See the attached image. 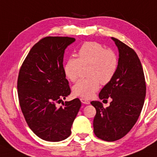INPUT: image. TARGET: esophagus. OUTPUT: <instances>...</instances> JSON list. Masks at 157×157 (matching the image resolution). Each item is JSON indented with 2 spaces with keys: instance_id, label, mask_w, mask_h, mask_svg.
Wrapping results in <instances>:
<instances>
[{
  "instance_id": "esophagus-1",
  "label": "esophagus",
  "mask_w": 157,
  "mask_h": 157,
  "mask_svg": "<svg viewBox=\"0 0 157 157\" xmlns=\"http://www.w3.org/2000/svg\"><path fill=\"white\" fill-rule=\"evenodd\" d=\"M80 101L81 102L82 104H85V105H89L90 104V101H88V100H87L86 99H85V98H81Z\"/></svg>"
}]
</instances>
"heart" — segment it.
<instances>
[{
  "instance_id": "b5f03b06",
  "label": "heart",
  "mask_w": 157,
  "mask_h": 157,
  "mask_svg": "<svg viewBox=\"0 0 157 157\" xmlns=\"http://www.w3.org/2000/svg\"><path fill=\"white\" fill-rule=\"evenodd\" d=\"M88 65V77L79 80L73 86V93L77 97L90 98L99 88L100 84L110 82L118 67L116 52L106 49L96 41H87L77 51V58H68L63 67L66 77L71 82L78 78L81 67Z\"/></svg>"
}]
</instances>
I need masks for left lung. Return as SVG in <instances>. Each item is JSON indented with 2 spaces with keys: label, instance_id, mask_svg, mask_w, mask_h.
Instances as JSON below:
<instances>
[{
  "label": "left lung",
  "instance_id": "1",
  "mask_svg": "<svg viewBox=\"0 0 157 157\" xmlns=\"http://www.w3.org/2000/svg\"><path fill=\"white\" fill-rule=\"evenodd\" d=\"M119 52L118 67L112 80L104 86L100 99H112L105 108L102 103L92 101L96 108L94 132L105 141L118 140L127 134L138 119L144 104L146 86L140 60L135 50L112 37Z\"/></svg>",
  "mask_w": 157,
  "mask_h": 157
}]
</instances>
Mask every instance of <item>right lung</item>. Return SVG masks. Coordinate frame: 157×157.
<instances>
[{
    "instance_id": "1",
    "label": "right lung",
    "mask_w": 157,
    "mask_h": 157,
    "mask_svg": "<svg viewBox=\"0 0 157 157\" xmlns=\"http://www.w3.org/2000/svg\"><path fill=\"white\" fill-rule=\"evenodd\" d=\"M75 38L47 36L33 45L19 71L17 93L20 108L32 131L41 139L58 142L71 135L81 107L77 98L56 104L71 94L63 70L65 49Z\"/></svg>"
}]
</instances>
